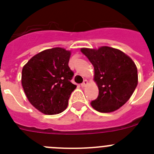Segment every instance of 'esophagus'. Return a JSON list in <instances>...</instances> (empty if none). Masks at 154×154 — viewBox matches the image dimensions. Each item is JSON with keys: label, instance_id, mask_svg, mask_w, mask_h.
Segmentation results:
<instances>
[{"label": "esophagus", "instance_id": "34e87169", "mask_svg": "<svg viewBox=\"0 0 154 154\" xmlns=\"http://www.w3.org/2000/svg\"><path fill=\"white\" fill-rule=\"evenodd\" d=\"M87 84H88V81H87L86 79L84 80V82H82V83L81 84V86L82 87V88H84V87H85L87 85Z\"/></svg>", "mask_w": 154, "mask_h": 154}]
</instances>
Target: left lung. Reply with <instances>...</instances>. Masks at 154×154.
Returning a JSON list of instances; mask_svg holds the SVG:
<instances>
[{"mask_svg":"<svg viewBox=\"0 0 154 154\" xmlns=\"http://www.w3.org/2000/svg\"><path fill=\"white\" fill-rule=\"evenodd\" d=\"M81 51L94 67V81L99 96L91 103L100 112H114L130 99L138 84L137 68L130 56L108 46L98 49L82 48Z\"/></svg>","mask_w":154,"mask_h":154,"instance_id":"8db88e82","label":"left lung"}]
</instances>
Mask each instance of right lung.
I'll return each instance as SVG.
<instances>
[{"label":"right lung","mask_w":154,"mask_h":154,"mask_svg":"<svg viewBox=\"0 0 154 154\" xmlns=\"http://www.w3.org/2000/svg\"><path fill=\"white\" fill-rule=\"evenodd\" d=\"M71 51L63 48L46 49L24 65L21 84L28 101L46 115L63 112L76 85L71 82L73 72L69 67Z\"/></svg>","instance_id":"1"}]
</instances>
